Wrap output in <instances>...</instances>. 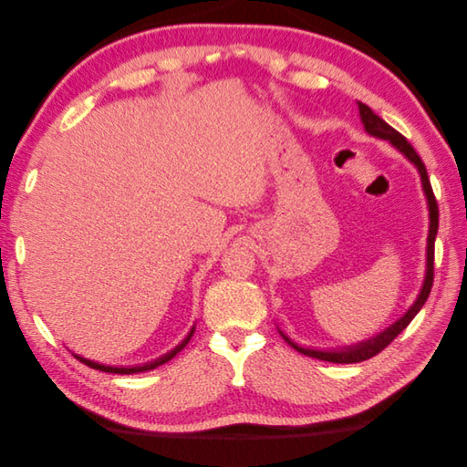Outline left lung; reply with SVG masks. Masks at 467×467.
<instances>
[{
  "instance_id": "left-lung-1",
  "label": "left lung",
  "mask_w": 467,
  "mask_h": 467,
  "mask_svg": "<svg viewBox=\"0 0 467 467\" xmlns=\"http://www.w3.org/2000/svg\"><path fill=\"white\" fill-rule=\"evenodd\" d=\"M358 110H360V119H362L366 132H368L370 136L379 138V140H388V142L393 148H398L405 155V158L419 169V175H420V181H422V191H425L427 201H429V216H431V228H429V239H427V276H425V282H422V288L419 292L417 302L407 309V314L401 319L395 321L393 325H389L386 331H381L379 335L368 338V341H362L358 345L338 348V350H319V348H304L300 345H296L292 338H288L285 333L280 331L282 338H285V341L292 348L302 352V355L312 357V358H319V360L335 362V364L362 362V360H368V358L376 357L378 352L384 350L393 341V338L398 337L407 327V325L413 321V317L420 312V307L425 306V302L429 298L431 288H432V280H434V239H436V232H438V204H436L431 181H429V175H427V167H425V163H422V160L419 158V153L415 151V148L407 142L405 136L400 134L395 129H391V126L386 120H381L378 115H374L368 105L358 103Z\"/></svg>"
}]
</instances>
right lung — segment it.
<instances>
[{"label": "right lung", "instance_id": "add662e5", "mask_svg": "<svg viewBox=\"0 0 467 467\" xmlns=\"http://www.w3.org/2000/svg\"><path fill=\"white\" fill-rule=\"evenodd\" d=\"M192 333H194V327L191 329V333L185 337V341H182L181 345H177L173 350H169L167 355H163L161 358H158V360H153V362H146V364H142V366H107V364H99V362H93V360H88V358H83V357H78V355H74L79 362H83L86 366H89V368H95V370H101V372H109V374H138V372H148V370H153V368H158V366H161V364H165L167 360H171L177 352H181V348H185L187 347V343L191 341V337H192Z\"/></svg>", "mask_w": 467, "mask_h": 467}]
</instances>
